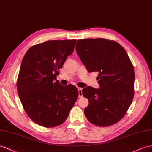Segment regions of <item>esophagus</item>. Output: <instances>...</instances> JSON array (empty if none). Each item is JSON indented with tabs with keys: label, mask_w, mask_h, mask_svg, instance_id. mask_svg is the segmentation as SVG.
<instances>
[{
	"label": "esophagus",
	"mask_w": 152,
	"mask_h": 152,
	"mask_svg": "<svg viewBox=\"0 0 152 152\" xmlns=\"http://www.w3.org/2000/svg\"><path fill=\"white\" fill-rule=\"evenodd\" d=\"M78 94H79L80 98L83 97V94H82V88H78Z\"/></svg>",
	"instance_id": "obj_1"
}]
</instances>
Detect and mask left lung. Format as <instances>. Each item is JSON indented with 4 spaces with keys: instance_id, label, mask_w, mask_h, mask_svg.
<instances>
[{
    "instance_id": "8db88e82",
    "label": "left lung",
    "mask_w": 152,
    "mask_h": 152,
    "mask_svg": "<svg viewBox=\"0 0 152 152\" xmlns=\"http://www.w3.org/2000/svg\"><path fill=\"white\" fill-rule=\"evenodd\" d=\"M76 51L89 72H99V88L82 90L88 99L84 113L90 123L107 127L122 119L134 95L135 73L126 51L118 42L102 38L77 41Z\"/></svg>"
}]
</instances>
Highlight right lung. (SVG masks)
<instances>
[{
  "mask_svg": "<svg viewBox=\"0 0 152 152\" xmlns=\"http://www.w3.org/2000/svg\"><path fill=\"white\" fill-rule=\"evenodd\" d=\"M76 40L48 41L30 47L21 64L17 90L24 110L45 127L63 124L78 97V90L57 80L59 70L73 53Z\"/></svg>",
  "mask_w": 152,
  "mask_h": 152,
  "instance_id": "add662e5",
  "label": "right lung"
}]
</instances>
